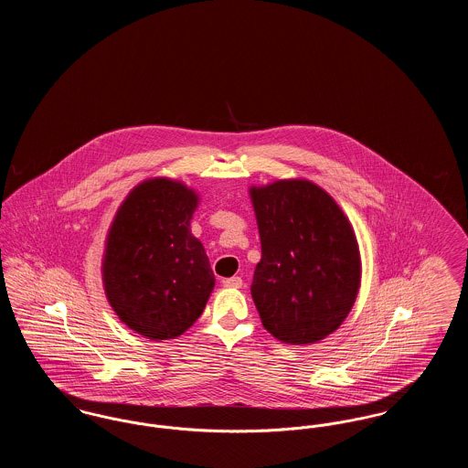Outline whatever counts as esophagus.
<instances>
[{
    "instance_id": "1",
    "label": "esophagus",
    "mask_w": 468,
    "mask_h": 468,
    "mask_svg": "<svg viewBox=\"0 0 468 468\" xmlns=\"http://www.w3.org/2000/svg\"><path fill=\"white\" fill-rule=\"evenodd\" d=\"M223 284L226 288H242L244 282L240 277H229V279H224Z\"/></svg>"
}]
</instances>
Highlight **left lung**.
<instances>
[{"label":"left lung","instance_id":"obj_1","mask_svg":"<svg viewBox=\"0 0 468 468\" xmlns=\"http://www.w3.org/2000/svg\"><path fill=\"white\" fill-rule=\"evenodd\" d=\"M249 193L261 239L250 286L261 323L284 344L319 342L356 302L361 260L355 229L311 180H275Z\"/></svg>","mask_w":468,"mask_h":468}]
</instances>
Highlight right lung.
<instances>
[{"label": "right lung", "instance_id": "right-lung-1", "mask_svg": "<svg viewBox=\"0 0 468 468\" xmlns=\"http://www.w3.org/2000/svg\"><path fill=\"white\" fill-rule=\"evenodd\" d=\"M198 195L172 178L138 184L119 207L103 254V286L119 319L142 336L166 340L201 315L216 279L189 229Z\"/></svg>", "mask_w": 468, "mask_h": 468}]
</instances>
